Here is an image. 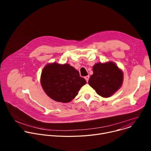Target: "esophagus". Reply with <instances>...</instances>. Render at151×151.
<instances>
[{"instance_id": "34e87169", "label": "esophagus", "mask_w": 151, "mask_h": 151, "mask_svg": "<svg viewBox=\"0 0 151 151\" xmlns=\"http://www.w3.org/2000/svg\"><path fill=\"white\" fill-rule=\"evenodd\" d=\"M89 78H90V76H89V75L85 76V80H86V81H87V82H88V81Z\"/></svg>"}]
</instances>
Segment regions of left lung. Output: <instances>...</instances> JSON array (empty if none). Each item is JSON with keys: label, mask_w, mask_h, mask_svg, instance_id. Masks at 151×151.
I'll return each mask as SVG.
<instances>
[{"label": "left lung", "mask_w": 151, "mask_h": 151, "mask_svg": "<svg viewBox=\"0 0 151 151\" xmlns=\"http://www.w3.org/2000/svg\"><path fill=\"white\" fill-rule=\"evenodd\" d=\"M93 71L88 83L99 96L109 97L121 87L124 74L115 63H96L93 67Z\"/></svg>", "instance_id": "obj_1"}]
</instances>
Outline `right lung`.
<instances>
[{"instance_id":"right-lung-1","label":"right lung","mask_w":151,"mask_h":151,"mask_svg":"<svg viewBox=\"0 0 151 151\" xmlns=\"http://www.w3.org/2000/svg\"><path fill=\"white\" fill-rule=\"evenodd\" d=\"M86 82L79 72L69 64L48 63L40 76L42 87L47 95L61 103L71 101Z\"/></svg>"}]
</instances>
